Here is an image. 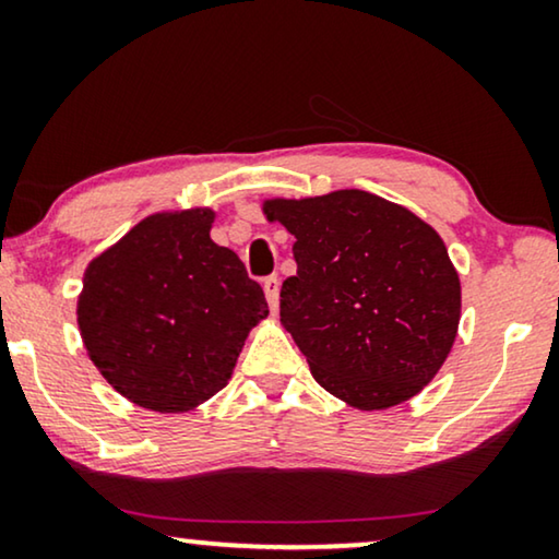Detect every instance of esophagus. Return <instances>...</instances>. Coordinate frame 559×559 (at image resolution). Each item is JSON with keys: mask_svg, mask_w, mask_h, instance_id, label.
<instances>
[{"mask_svg": "<svg viewBox=\"0 0 559 559\" xmlns=\"http://www.w3.org/2000/svg\"><path fill=\"white\" fill-rule=\"evenodd\" d=\"M264 295H266V302H270V308H272V312H277V308H280V280L274 277H266L264 280Z\"/></svg>", "mask_w": 559, "mask_h": 559, "instance_id": "1", "label": "esophagus"}]
</instances>
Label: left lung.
Listing matches in <instances>:
<instances>
[{
    "label": "left lung",
    "instance_id": "obj_1",
    "mask_svg": "<svg viewBox=\"0 0 559 559\" xmlns=\"http://www.w3.org/2000/svg\"><path fill=\"white\" fill-rule=\"evenodd\" d=\"M295 236L280 320L325 392L389 409L423 392L453 348L461 280L438 231L366 190L264 201Z\"/></svg>",
    "mask_w": 559,
    "mask_h": 559
}]
</instances>
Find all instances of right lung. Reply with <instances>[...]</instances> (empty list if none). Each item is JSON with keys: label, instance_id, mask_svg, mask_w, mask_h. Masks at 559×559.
I'll return each mask as SVG.
<instances>
[{"label": "right lung", "instance_id": "add662e5", "mask_svg": "<svg viewBox=\"0 0 559 559\" xmlns=\"http://www.w3.org/2000/svg\"><path fill=\"white\" fill-rule=\"evenodd\" d=\"M211 209L155 213L86 266L83 346L102 377L152 412H188L231 379L270 316L262 287L211 239Z\"/></svg>", "mask_w": 559, "mask_h": 559}]
</instances>
